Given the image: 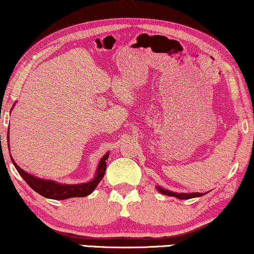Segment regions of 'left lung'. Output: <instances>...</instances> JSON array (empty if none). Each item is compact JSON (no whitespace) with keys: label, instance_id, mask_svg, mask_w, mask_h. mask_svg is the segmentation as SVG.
I'll list each match as a JSON object with an SVG mask.
<instances>
[{"label":"left lung","instance_id":"left-lung-1","mask_svg":"<svg viewBox=\"0 0 254 254\" xmlns=\"http://www.w3.org/2000/svg\"><path fill=\"white\" fill-rule=\"evenodd\" d=\"M157 190L162 192V194L168 195V196H173V197H177L179 199H189V198H194V197H199V196L205 195L204 192H190V194H186V192H175V191H170L168 189H163L162 187H156Z\"/></svg>","mask_w":254,"mask_h":254}]
</instances>
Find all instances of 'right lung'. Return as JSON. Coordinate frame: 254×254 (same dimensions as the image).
<instances>
[{
    "label": "right lung",
    "instance_id": "add662e5",
    "mask_svg": "<svg viewBox=\"0 0 254 254\" xmlns=\"http://www.w3.org/2000/svg\"><path fill=\"white\" fill-rule=\"evenodd\" d=\"M14 106V104H13ZM7 139H9V132H7ZM109 153L105 154V156L101 158L99 164H98L96 175L92 180L88 181V183L83 184H76V185H66V184H58L54 180H47V179H41V178L34 177L33 175H29L24 170L19 168L16 164V162L12 160L11 161L14 165V168L17 169L19 175L22 177L26 183L28 184V186L34 189L36 192H39L40 195H42L43 197L51 198V199H66L70 197H84V196L90 195L98 184L100 183V180L104 178L105 171H106V160L108 158Z\"/></svg>",
    "mask_w": 254,
    "mask_h": 254
}]
</instances>
